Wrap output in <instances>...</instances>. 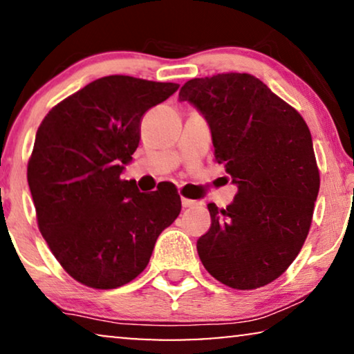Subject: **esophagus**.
Returning a JSON list of instances; mask_svg holds the SVG:
<instances>
[{
  "label": "esophagus",
  "mask_w": 354,
  "mask_h": 354,
  "mask_svg": "<svg viewBox=\"0 0 354 354\" xmlns=\"http://www.w3.org/2000/svg\"><path fill=\"white\" fill-rule=\"evenodd\" d=\"M181 205H183V208H189V207L197 205V202L191 201V198H181Z\"/></svg>",
  "instance_id": "esophagus-1"
}]
</instances>
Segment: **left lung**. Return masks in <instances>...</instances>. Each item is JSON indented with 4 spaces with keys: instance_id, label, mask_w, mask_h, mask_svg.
<instances>
[{
    "instance_id": "8db88e82",
    "label": "left lung",
    "mask_w": 354,
    "mask_h": 354,
    "mask_svg": "<svg viewBox=\"0 0 354 354\" xmlns=\"http://www.w3.org/2000/svg\"><path fill=\"white\" fill-rule=\"evenodd\" d=\"M212 131L218 163L237 186L231 205L208 203L212 226L197 241L205 270L239 290L266 286L292 265L319 192L310 128L248 73L194 78L179 91Z\"/></svg>"
}]
</instances>
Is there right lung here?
Instances as JSON below:
<instances>
[{
	"mask_svg": "<svg viewBox=\"0 0 354 354\" xmlns=\"http://www.w3.org/2000/svg\"><path fill=\"white\" fill-rule=\"evenodd\" d=\"M178 88L125 75L94 80L54 106L38 128L27 170L38 227L84 286L117 288L138 277L181 212L171 189L146 194L134 179H122L142 115Z\"/></svg>",
	"mask_w": 354,
	"mask_h": 354,
	"instance_id": "1",
	"label": "right lung"
}]
</instances>
